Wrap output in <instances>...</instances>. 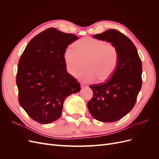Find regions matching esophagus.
Segmentation results:
<instances>
[{
    "label": "esophagus",
    "instance_id": "34e87169",
    "mask_svg": "<svg viewBox=\"0 0 159 159\" xmlns=\"http://www.w3.org/2000/svg\"><path fill=\"white\" fill-rule=\"evenodd\" d=\"M85 87H86V85H85L84 84H81V88H85Z\"/></svg>",
    "mask_w": 159,
    "mask_h": 159
}]
</instances>
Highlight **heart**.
Returning a JSON list of instances; mask_svg holds the SVG:
<instances>
[{"label":"heart","mask_w":159,"mask_h":159,"mask_svg":"<svg viewBox=\"0 0 159 159\" xmlns=\"http://www.w3.org/2000/svg\"><path fill=\"white\" fill-rule=\"evenodd\" d=\"M64 61L68 73L75 76L83 67L85 70L78 75V78L86 83L93 82L98 78L103 81L110 78L119 64V52L116 47L93 38H84L75 44V49L66 48Z\"/></svg>","instance_id":"heart-1"}]
</instances>
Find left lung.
<instances>
[{
  "mask_svg": "<svg viewBox=\"0 0 159 159\" xmlns=\"http://www.w3.org/2000/svg\"><path fill=\"white\" fill-rule=\"evenodd\" d=\"M93 38L111 43L117 48L119 64L109 80L89 86L93 95L88 107L98 121L115 122L131 111L136 103L142 85V62L135 46L119 31L110 29Z\"/></svg>",
  "mask_w": 159,
  "mask_h": 159,
  "instance_id": "left-lung-1",
  "label": "left lung"
}]
</instances>
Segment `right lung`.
<instances>
[{
  "instance_id": "1",
  "label": "right lung",
  "mask_w": 159,
  "mask_h": 159,
  "mask_svg": "<svg viewBox=\"0 0 159 159\" xmlns=\"http://www.w3.org/2000/svg\"><path fill=\"white\" fill-rule=\"evenodd\" d=\"M78 38L50 28L34 37L21 55L16 74L18 102L34 121L48 124L58 119L66 98L80 91V83L67 72L63 57Z\"/></svg>"
}]
</instances>
